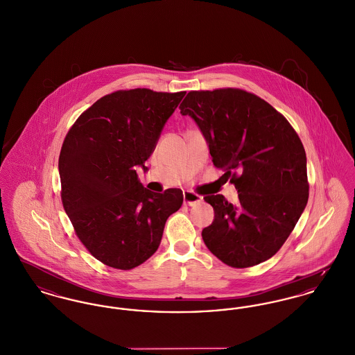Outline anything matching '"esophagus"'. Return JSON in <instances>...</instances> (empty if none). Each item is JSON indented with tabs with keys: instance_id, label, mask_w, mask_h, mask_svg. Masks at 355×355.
I'll list each match as a JSON object with an SVG mask.
<instances>
[{
	"instance_id": "34e87169",
	"label": "esophagus",
	"mask_w": 355,
	"mask_h": 355,
	"mask_svg": "<svg viewBox=\"0 0 355 355\" xmlns=\"http://www.w3.org/2000/svg\"><path fill=\"white\" fill-rule=\"evenodd\" d=\"M202 201V197L198 196L197 193H193V191H184V204L189 205V207H194L197 204H200Z\"/></svg>"
}]
</instances>
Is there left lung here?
<instances>
[{
	"label": "left lung",
	"instance_id": "8db88e82",
	"mask_svg": "<svg viewBox=\"0 0 355 355\" xmlns=\"http://www.w3.org/2000/svg\"><path fill=\"white\" fill-rule=\"evenodd\" d=\"M202 131L213 165L237 189L204 200L214 209L202 230L208 250L233 268L272 257L288 239L309 201L307 161L290 122L270 103L240 88L190 91L180 105Z\"/></svg>",
	"mask_w": 355,
	"mask_h": 355
}]
</instances>
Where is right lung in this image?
I'll return each mask as SVG.
<instances>
[{"label": "right lung", "mask_w": 355, "mask_h": 355, "mask_svg": "<svg viewBox=\"0 0 355 355\" xmlns=\"http://www.w3.org/2000/svg\"><path fill=\"white\" fill-rule=\"evenodd\" d=\"M185 94L115 91L87 108L64 138V210L87 250L111 268L127 271L145 263L161 244L167 217L182 205L181 189L153 193L135 168L147 170L145 162Z\"/></svg>", "instance_id": "add662e5"}]
</instances>
